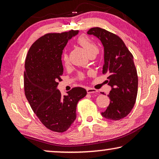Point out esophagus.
<instances>
[{"mask_svg":"<svg viewBox=\"0 0 159 159\" xmlns=\"http://www.w3.org/2000/svg\"><path fill=\"white\" fill-rule=\"evenodd\" d=\"M86 91L88 93H97L98 91L95 89H92V88H87L86 89Z\"/></svg>","mask_w":159,"mask_h":159,"instance_id":"1","label":"esophagus"}]
</instances>
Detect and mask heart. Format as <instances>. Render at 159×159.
Here are the masks:
<instances>
[{"instance_id": "obj_1", "label": "heart", "mask_w": 159, "mask_h": 159, "mask_svg": "<svg viewBox=\"0 0 159 159\" xmlns=\"http://www.w3.org/2000/svg\"><path fill=\"white\" fill-rule=\"evenodd\" d=\"M76 42L79 44L80 47L84 48V50L88 53L89 55H94L97 53L98 51L97 47L93 44V42L85 35H81L76 39ZM62 60H63L64 63L66 66L68 65L69 63V58L68 56L66 54H64L62 55ZM85 78V75L83 73H79L78 74V79L80 80H84Z\"/></svg>"}]
</instances>
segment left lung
Listing matches in <instances>:
<instances>
[{"label":"left lung","instance_id":"left-lung-1","mask_svg":"<svg viewBox=\"0 0 159 159\" xmlns=\"http://www.w3.org/2000/svg\"><path fill=\"white\" fill-rule=\"evenodd\" d=\"M87 34L93 35L104 47L103 74H107V82L111 86L110 99L103 117L119 120L129 115L136 101L138 79L133 56L120 37L104 29L91 28ZM104 94V93H102Z\"/></svg>","mask_w":159,"mask_h":159}]
</instances>
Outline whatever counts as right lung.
Returning a JSON list of instances; mask_svg holds the SVG:
<instances>
[{
  "instance_id": "right-lung-1",
  "label": "right lung",
  "mask_w": 159,
  "mask_h": 159,
  "mask_svg": "<svg viewBox=\"0 0 159 159\" xmlns=\"http://www.w3.org/2000/svg\"><path fill=\"white\" fill-rule=\"evenodd\" d=\"M79 31L50 33L31 46L25 61L24 92L32 110L50 130L66 131L76 118V107L86 90L75 87L62 96L57 89L63 73L62 50Z\"/></svg>"
}]
</instances>
